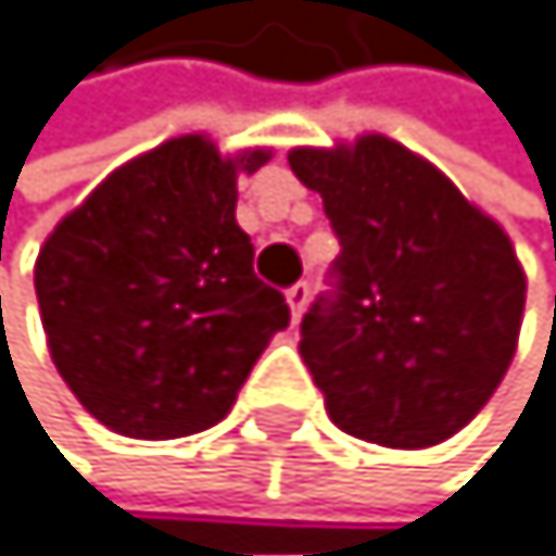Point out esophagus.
Masks as SVG:
<instances>
[{
    "instance_id": "1",
    "label": "esophagus",
    "mask_w": 556,
    "mask_h": 556,
    "mask_svg": "<svg viewBox=\"0 0 556 556\" xmlns=\"http://www.w3.org/2000/svg\"><path fill=\"white\" fill-rule=\"evenodd\" d=\"M308 283H294L287 290V305H290V315H294V323L301 319V315H305V308H308Z\"/></svg>"
}]
</instances>
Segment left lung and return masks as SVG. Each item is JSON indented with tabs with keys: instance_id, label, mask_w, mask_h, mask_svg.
Instances as JSON below:
<instances>
[{
	"instance_id": "8db88e82",
	"label": "left lung",
	"mask_w": 556,
	"mask_h": 556,
	"mask_svg": "<svg viewBox=\"0 0 556 556\" xmlns=\"http://www.w3.org/2000/svg\"><path fill=\"white\" fill-rule=\"evenodd\" d=\"M287 159L340 237L337 294L301 319V358L329 418L379 447L451 440L518 351L526 269L511 237L383 134Z\"/></svg>"
}]
</instances>
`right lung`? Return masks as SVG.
I'll return each mask as SVG.
<instances>
[{
    "label": "right lung",
    "mask_w": 556,
    "mask_h": 556,
    "mask_svg": "<svg viewBox=\"0 0 556 556\" xmlns=\"http://www.w3.org/2000/svg\"><path fill=\"white\" fill-rule=\"evenodd\" d=\"M269 159L273 148L223 155L205 134H180L109 173L45 237L35 294L49 354L119 437L216 426L290 323L233 216L237 177Z\"/></svg>",
    "instance_id": "1"
}]
</instances>
